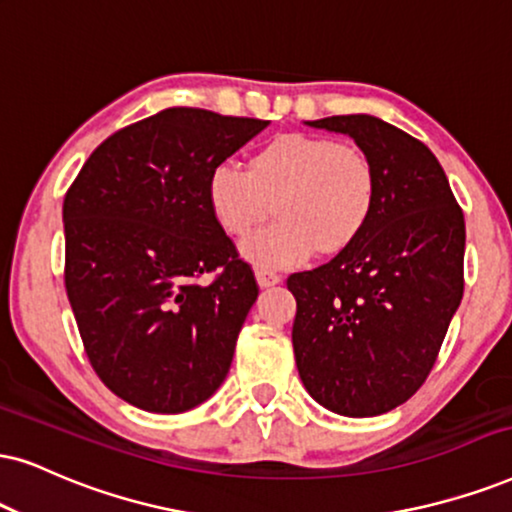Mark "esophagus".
Masks as SVG:
<instances>
[{
    "label": "esophagus",
    "mask_w": 512,
    "mask_h": 512,
    "mask_svg": "<svg viewBox=\"0 0 512 512\" xmlns=\"http://www.w3.org/2000/svg\"><path fill=\"white\" fill-rule=\"evenodd\" d=\"M255 278H257V283H260V288H271V286H276V283H281V276H278L276 271H269V269H257Z\"/></svg>",
    "instance_id": "1"
}]
</instances>
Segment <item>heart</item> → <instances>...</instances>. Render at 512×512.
<instances>
[{
    "label": "heart",
    "mask_w": 512,
    "mask_h": 512,
    "mask_svg": "<svg viewBox=\"0 0 512 512\" xmlns=\"http://www.w3.org/2000/svg\"><path fill=\"white\" fill-rule=\"evenodd\" d=\"M276 200L278 222L245 238L241 255L264 269L302 264L316 248H347L375 203L371 160L352 146L312 134H281L252 155L250 170L222 160L210 170L208 200L226 234L245 236Z\"/></svg>",
    "instance_id": "1"
}]
</instances>
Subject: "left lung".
<instances>
[{"mask_svg": "<svg viewBox=\"0 0 512 512\" xmlns=\"http://www.w3.org/2000/svg\"><path fill=\"white\" fill-rule=\"evenodd\" d=\"M304 125L354 139L375 203L338 257L288 278L295 364L323 409L380 416L425 383L461 304L463 212L430 148L390 122L357 113Z\"/></svg>", "mask_w": 512, "mask_h": 512, "instance_id": "obj_1", "label": "left lung"}]
</instances>
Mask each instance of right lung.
<instances>
[{
	"instance_id": "add662e5",
	"label": "right lung",
	"mask_w": 512,
	"mask_h": 512,
	"mask_svg": "<svg viewBox=\"0 0 512 512\" xmlns=\"http://www.w3.org/2000/svg\"><path fill=\"white\" fill-rule=\"evenodd\" d=\"M267 125L165 108L103 141L66 193L70 307L103 385L137 409L184 413L229 373L257 283L212 215L208 177Z\"/></svg>"
}]
</instances>
